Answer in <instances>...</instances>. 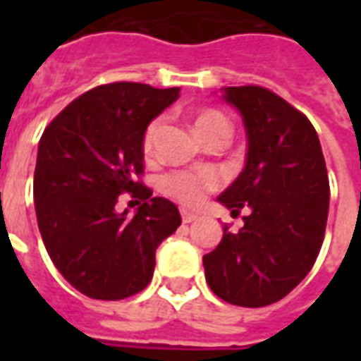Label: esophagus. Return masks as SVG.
<instances>
[{"label": "esophagus", "instance_id": "1", "mask_svg": "<svg viewBox=\"0 0 361 361\" xmlns=\"http://www.w3.org/2000/svg\"><path fill=\"white\" fill-rule=\"evenodd\" d=\"M181 220H183V224H189V222H195L199 216H197L195 212L188 211V209H181Z\"/></svg>", "mask_w": 361, "mask_h": 361}]
</instances>
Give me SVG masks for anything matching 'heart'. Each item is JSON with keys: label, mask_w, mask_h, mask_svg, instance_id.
I'll return each instance as SVG.
<instances>
[{"label": "heart", "mask_w": 361, "mask_h": 361, "mask_svg": "<svg viewBox=\"0 0 361 361\" xmlns=\"http://www.w3.org/2000/svg\"><path fill=\"white\" fill-rule=\"evenodd\" d=\"M193 126H195L197 135L209 141L214 137L220 139H230L232 135V121L214 108H204V110L195 111L193 116ZM164 121L162 118L152 119L149 127L145 129L142 135V157L152 158L157 152L158 137L162 133ZM222 185V176L214 170H176V172L166 173L162 178V191L166 195L172 197L181 204H199L204 199L207 193L216 191Z\"/></svg>", "instance_id": "1"}]
</instances>
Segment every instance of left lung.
<instances>
[{
  "label": "left lung",
  "mask_w": 361,
  "mask_h": 361,
  "mask_svg": "<svg viewBox=\"0 0 361 361\" xmlns=\"http://www.w3.org/2000/svg\"><path fill=\"white\" fill-rule=\"evenodd\" d=\"M243 116L247 160L219 197L243 228L224 235L203 257L204 276L220 300L265 307L294 290L311 271L325 238L329 176L317 131L302 111L257 85L224 94Z\"/></svg>",
  "instance_id": "1"
}]
</instances>
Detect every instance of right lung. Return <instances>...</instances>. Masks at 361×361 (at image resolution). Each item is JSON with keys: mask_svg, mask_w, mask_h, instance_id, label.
<instances>
[{"mask_svg": "<svg viewBox=\"0 0 361 361\" xmlns=\"http://www.w3.org/2000/svg\"><path fill=\"white\" fill-rule=\"evenodd\" d=\"M180 89L110 82L67 104L44 129L35 168V207L42 242L61 276L92 300L139 294L154 253L181 224L178 207L142 183V135ZM140 209L119 215V195Z\"/></svg>", "mask_w": 361, "mask_h": 361, "instance_id": "1", "label": "right lung"}]
</instances>
